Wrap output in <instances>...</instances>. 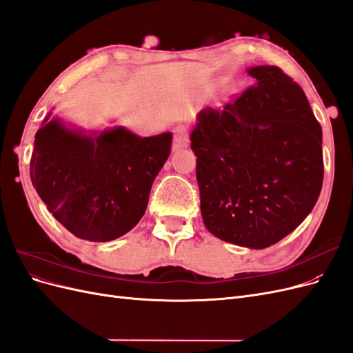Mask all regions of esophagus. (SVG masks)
I'll return each mask as SVG.
<instances>
[{
    "label": "esophagus",
    "instance_id": "esophagus-1",
    "mask_svg": "<svg viewBox=\"0 0 353 353\" xmlns=\"http://www.w3.org/2000/svg\"><path fill=\"white\" fill-rule=\"evenodd\" d=\"M190 144V137H188V130L185 125H176L174 128V148L178 150V148H185Z\"/></svg>",
    "mask_w": 353,
    "mask_h": 353
}]
</instances>
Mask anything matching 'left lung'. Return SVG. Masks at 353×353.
Listing matches in <instances>:
<instances>
[{"instance_id":"8db88e82","label":"left lung","mask_w":353,"mask_h":353,"mask_svg":"<svg viewBox=\"0 0 353 353\" xmlns=\"http://www.w3.org/2000/svg\"><path fill=\"white\" fill-rule=\"evenodd\" d=\"M222 109L199 112L191 132L200 210L213 236L265 249L294 231L321 193L323 131L303 90L275 66Z\"/></svg>"}]
</instances>
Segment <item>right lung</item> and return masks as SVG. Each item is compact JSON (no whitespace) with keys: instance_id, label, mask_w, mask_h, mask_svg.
I'll use <instances>...</instances> for the list:
<instances>
[{"instance_id":"1","label":"right lung","mask_w":353,"mask_h":353,"mask_svg":"<svg viewBox=\"0 0 353 353\" xmlns=\"http://www.w3.org/2000/svg\"><path fill=\"white\" fill-rule=\"evenodd\" d=\"M48 112L35 134L30 181L63 227L90 241L131 231L170 154L172 132L140 137L116 125L85 131Z\"/></svg>"}]
</instances>
